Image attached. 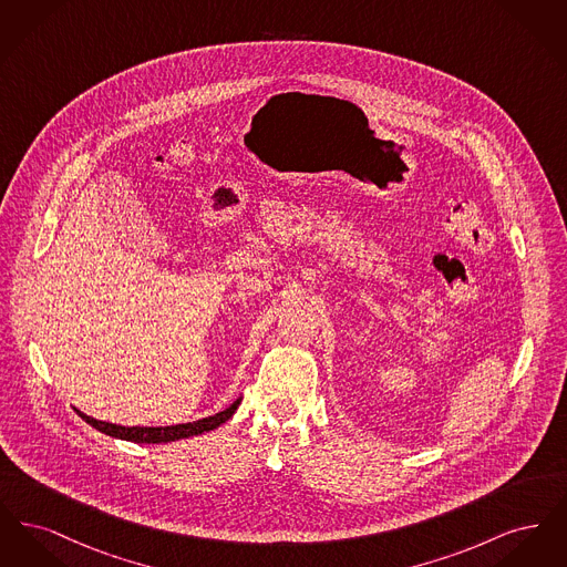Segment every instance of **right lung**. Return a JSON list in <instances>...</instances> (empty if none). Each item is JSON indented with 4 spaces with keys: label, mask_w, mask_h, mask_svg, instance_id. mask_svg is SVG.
I'll list each match as a JSON object with an SVG mask.
<instances>
[{
    "label": "right lung",
    "mask_w": 567,
    "mask_h": 567,
    "mask_svg": "<svg viewBox=\"0 0 567 567\" xmlns=\"http://www.w3.org/2000/svg\"><path fill=\"white\" fill-rule=\"evenodd\" d=\"M243 402L236 400L234 404L220 412H216L213 416L193 421V423H183V425H169V427H123V425H114V423H106V421H97L93 416H86L81 410L79 416L82 421H86L91 427H95L97 432L106 433L112 437H121V440H130V442H137V444H162V442H176L183 437H190V435H199V433L213 432L216 427H220L227 419H231V414L238 410V405Z\"/></svg>",
    "instance_id": "right-lung-1"
}]
</instances>
